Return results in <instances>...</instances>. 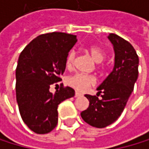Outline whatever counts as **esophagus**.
<instances>
[{"label": "esophagus", "mask_w": 149, "mask_h": 149, "mask_svg": "<svg viewBox=\"0 0 149 149\" xmlns=\"http://www.w3.org/2000/svg\"><path fill=\"white\" fill-rule=\"evenodd\" d=\"M81 95H82V94L79 93V92H77V91H76L75 94H74V96H75V97H79V96H81Z\"/></svg>", "instance_id": "34e87169"}]
</instances>
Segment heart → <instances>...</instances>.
<instances>
[{
    "label": "heart",
    "mask_w": 149,
    "mask_h": 149,
    "mask_svg": "<svg viewBox=\"0 0 149 149\" xmlns=\"http://www.w3.org/2000/svg\"><path fill=\"white\" fill-rule=\"evenodd\" d=\"M89 54L91 56L93 57V59L98 63V68H101L103 63L102 62L106 59L107 57V52L101 46L98 45H93L88 48ZM75 57H76V53L74 50H71L68 53L66 56L65 63L68 68H72L74 65L75 63ZM95 78L93 75L90 74H81V73H76L72 75L68 76L67 78V84L70 86H72L77 91L80 92H84L86 89H88L90 86H94L95 84Z\"/></svg>",
    "instance_id": "obj_1"
}]
</instances>
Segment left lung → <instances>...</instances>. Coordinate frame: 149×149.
I'll return each instance as SVG.
<instances>
[{"label":"left lung","instance_id":"obj_1","mask_svg":"<svg viewBox=\"0 0 149 149\" xmlns=\"http://www.w3.org/2000/svg\"><path fill=\"white\" fill-rule=\"evenodd\" d=\"M108 39L115 49V67L97 88L96 95H86L89 107L81 113L90 126L103 128L114 123L126 107L138 76V55L132 45L115 33ZM101 95L102 99H98Z\"/></svg>","mask_w":149,"mask_h":149}]
</instances>
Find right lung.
Wrapping results in <instances>:
<instances>
[{
  "instance_id": "right-lung-1",
  "label": "right lung",
  "mask_w": 149,
  "mask_h": 149,
  "mask_svg": "<svg viewBox=\"0 0 149 149\" xmlns=\"http://www.w3.org/2000/svg\"><path fill=\"white\" fill-rule=\"evenodd\" d=\"M77 42L76 36L53 32L41 34L22 51L16 67V100L26 126L36 134H47L58 123L59 104L74 95V90L60 84L55 94L52 84L62 81L65 60Z\"/></svg>"
}]
</instances>
